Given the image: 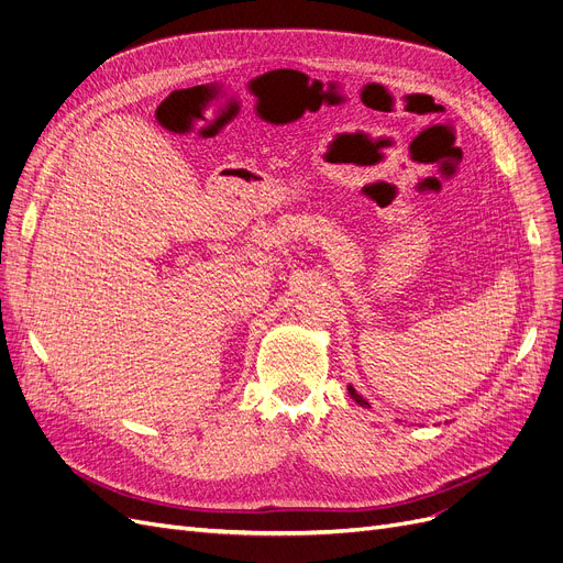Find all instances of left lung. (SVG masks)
Listing matches in <instances>:
<instances>
[{
  "instance_id": "left-lung-1",
  "label": "left lung",
  "mask_w": 563,
  "mask_h": 563,
  "mask_svg": "<svg viewBox=\"0 0 563 563\" xmlns=\"http://www.w3.org/2000/svg\"><path fill=\"white\" fill-rule=\"evenodd\" d=\"M347 390H350V398H352L356 405H361V407H371V405H368V400H363V396H358V394H356V388H354V386H347Z\"/></svg>"
}]
</instances>
